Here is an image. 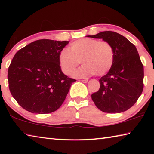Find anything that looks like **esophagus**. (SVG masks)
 <instances>
[{
  "mask_svg": "<svg viewBox=\"0 0 154 154\" xmlns=\"http://www.w3.org/2000/svg\"><path fill=\"white\" fill-rule=\"evenodd\" d=\"M81 81H82V82L83 83H88V79H83V80H81Z\"/></svg>",
  "mask_w": 154,
  "mask_h": 154,
  "instance_id": "esophagus-1",
  "label": "esophagus"
}]
</instances>
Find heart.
I'll list each match as a JSON object with an SVG mask.
<instances>
[{"label":"heart","mask_w":154,"mask_h":154,"mask_svg":"<svg viewBox=\"0 0 154 154\" xmlns=\"http://www.w3.org/2000/svg\"><path fill=\"white\" fill-rule=\"evenodd\" d=\"M113 60L114 51L110 43L90 38L75 41L69 49L64 48L59 54L60 64L65 75H71L80 62L83 64L72 74L77 78L88 77L93 74L102 76L110 70Z\"/></svg>","instance_id":"b5f03b06"}]
</instances>
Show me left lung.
<instances>
[{
  "label": "left lung",
  "instance_id": "1",
  "mask_svg": "<svg viewBox=\"0 0 154 154\" xmlns=\"http://www.w3.org/2000/svg\"><path fill=\"white\" fill-rule=\"evenodd\" d=\"M86 36L106 41L114 51L113 65L99 80L100 89L92 94L93 102L105 113L128 110L137 102L143 89V66L136 47L124 36L112 31Z\"/></svg>",
  "mask_w": 154,
  "mask_h": 154
}]
</instances>
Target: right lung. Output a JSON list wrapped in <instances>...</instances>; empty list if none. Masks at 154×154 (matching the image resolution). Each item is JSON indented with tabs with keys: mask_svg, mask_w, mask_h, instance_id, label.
<instances>
[{
	"mask_svg": "<svg viewBox=\"0 0 154 154\" xmlns=\"http://www.w3.org/2000/svg\"><path fill=\"white\" fill-rule=\"evenodd\" d=\"M69 41L40 39L20 49L8 69L9 90L17 103L33 113L60 108L76 80L62 72L59 54Z\"/></svg>",
	"mask_w": 154,
	"mask_h": 154,
	"instance_id": "obj_1",
	"label": "right lung"
}]
</instances>
